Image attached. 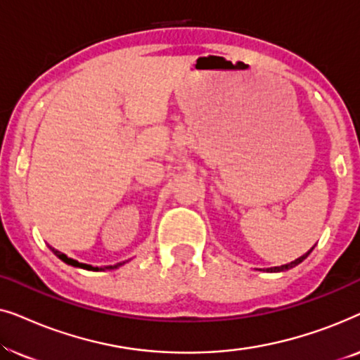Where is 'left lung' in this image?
Instances as JSON below:
<instances>
[{
    "mask_svg": "<svg viewBox=\"0 0 360 360\" xmlns=\"http://www.w3.org/2000/svg\"><path fill=\"white\" fill-rule=\"evenodd\" d=\"M311 250H313V248H311ZM311 250H308V252H307V254H303L302 257H298L297 260H293V262H290V264H287V265H280V267H272V269H267V272H283V270H290V269L297 267L298 264H302L303 260L308 257V255H309V252H311Z\"/></svg>",
    "mask_w": 360,
    "mask_h": 360,
    "instance_id": "left-lung-1",
    "label": "left lung"
}]
</instances>
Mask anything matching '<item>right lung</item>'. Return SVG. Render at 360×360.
Masks as SVG:
<instances>
[{
	"label": "right lung",
	"mask_w": 360,
	"mask_h": 360,
	"mask_svg": "<svg viewBox=\"0 0 360 360\" xmlns=\"http://www.w3.org/2000/svg\"><path fill=\"white\" fill-rule=\"evenodd\" d=\"M52 249V252L57 255L58 259H62L63 262L65 264H70V265H73V267H80V269H86V270H98V267L95 269V267H91V265H86V264H80V262H77V260H73V259H70V257H67L65 254H62L60 250H57V249H53V248H51ZM117 265H122V264H117ZM117 265H110V267H106V269H115V267H117Z\"/></svg>",
	"instance_id": "obj_1"
}]
</instances>
